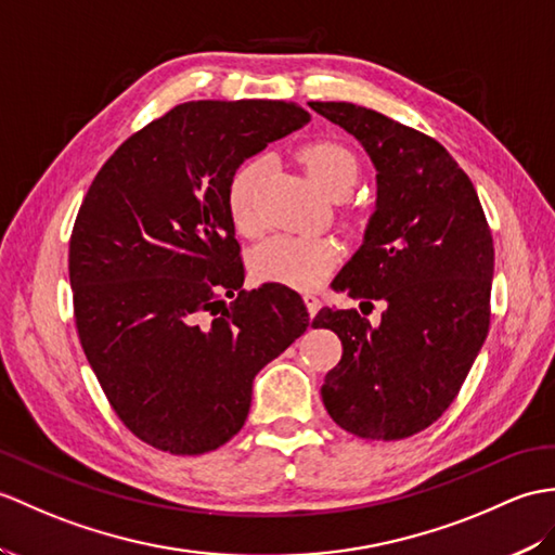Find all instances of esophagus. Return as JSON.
Listing matches in <instances>:
<instances>
[{"mask_svg":"<svg viewBox=\"0 0 555 555\" xmlns=\"http://www.w3.org/2000/svg\"><path fill=\"white\" fill-rule=\"evenodd\" d=\"M302 300H305V305H307V312H309V317H314L317 312H319V298H317V295L314 293H305L302 295Z\"/></svg>","mask_w":555,"mask_h":555,"instance_id":"1","label":"esophagus"}]
</instances>
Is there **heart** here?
<instances>
[{"mask_svg": "<svg viewBox=\"0 0 555 555\" xmlns=\"http://www.w3.org/2000/svg\"><path fill=\"white\" fill-rule=\"evenodd\" d=\"M309 179L333 198L345 196L357 179V160L338 141L317 139L300 149ZM264 160L253 158L238 165L227 184V210L238 234L255 236L264 227L260 191ZM340 250L324 236H274L253 253V274L264 283L309 291L324 283L338 264Z\"/></svg>", "mask_w": 555, "mask_h": 555, "instance_id": "heart-1", "label": "heart"}]
</instances>
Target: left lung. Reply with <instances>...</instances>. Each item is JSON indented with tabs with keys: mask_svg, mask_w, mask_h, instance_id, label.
I'll return each mask as SVG.
<instances>
[{
	"mask_svg": "<svg viewBox=\"0 0 555 555\" xmlns=\"http://www.w3.org/2000/svg\"><path fill=\"white\" fill-rule=\"evenodd\" d=\"M376 165V212L336 276L350 298L383 300L373 328L357 309L324 307L343 357L321 385L343 430L404 440L454 402L489 331L494 243L478 193L449 151L414 127L347 101L309 103Z\"/></svg>",
	"mask_w": 555,
	"mask_h": 555,
	"instance_id": "obj_1",
	"label": "left lung"
}]
</instances>
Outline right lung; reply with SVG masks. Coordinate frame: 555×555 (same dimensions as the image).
Wrapping results in <instances>:
<instances>
[{"label":"right lung","mask_w":555,"mask_h":555,"mask_svg":"<svg viewBox=\"0 0 555 555\" xmlns=\"http://www.w3.org/2000/svg\"><path fill=\"white\" fill-rule=\"evenodd\" d=\"M305 122L286 101L182 103L122 141L80 205L68 250L77 336L115 414L160 452L227 444L257 371L309 326L295 291L241 288L227 210L236 167Z\"/></svg>","instance_id":"1"}]
</instances>
